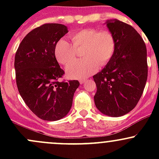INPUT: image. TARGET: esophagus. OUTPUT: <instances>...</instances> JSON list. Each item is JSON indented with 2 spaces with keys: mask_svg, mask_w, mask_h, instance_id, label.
<instances>
[{
  "mask_svg": "<svg viewBox=\"0 0 159 159\" xmlns=\"http://www.w3.org/2000/svg\"><path fill=\"white\" fill-rule=\"evenodd\" d=\"M84 82H85V80H81V81H80V84H84Z\"/></svg>",
  "mask_w": 159,
  "mask_h": 159,
  "instance_id": "1",
  "label": "esophagus"
}]
</instances>
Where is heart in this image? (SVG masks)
<instances>
[{"mask_svg": "<svg viewBox=\"0 0 159 159\" xmlns=\"http://www.w3.org/2000/svg\"><path fill=\"white\" fill-rule=\"evenodd\" d=\"M73 44L65 39L56 43L54 57L61 65H67L76 59V51L83 48V60L70 64L66 68V74L70 78L84 79L94 74L98 66H105L115 54L116 41L109 30L97 28H84L70 36Z\"/></svg>", "mask_w": 159, "mask_h": 159, "instance_id": "1", "label": "heart"}]
</instances>
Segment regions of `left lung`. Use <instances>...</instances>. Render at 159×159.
<instances>
[{"instance_id":"left-lung-1","label":"left lung","mask_w":159,"mask_h":159,"mask_svg":"<svg viewBox=\"0 0 159 159\" xmlns=\"http://www.w3.org/2000/svg\"><path fill=\"white\" fill-rule=\"evenodd\" d=\"M116 41L111 61L93 76L94 104L102 114L120 117L131 111L142 97L148 77L147 50L137 30L114 19L105 22Z\"/></svg>"}]
</instances>
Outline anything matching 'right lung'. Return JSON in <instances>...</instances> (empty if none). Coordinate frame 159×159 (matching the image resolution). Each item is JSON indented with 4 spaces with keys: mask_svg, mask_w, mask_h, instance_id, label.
<instances>
[{
    "mask_svg": "<svg viewBox=\"0 0 159 159\" xmlns=\"http://www.w3.org/2000/svg\"><path fill=\"white\" fill-rule=\"evenodd\" d=\"M68 32L61 24H44L20 42L14 58L16 82L24 102L38 118L57 121L71 108L78 81H62L65 71L54 54L56 43Z\"/></svg>",
    "mask_w": 159,
    "mask_h": 159,
    "instance_id": "obj_1",
    "label": "right lung"
}]
</instances>
